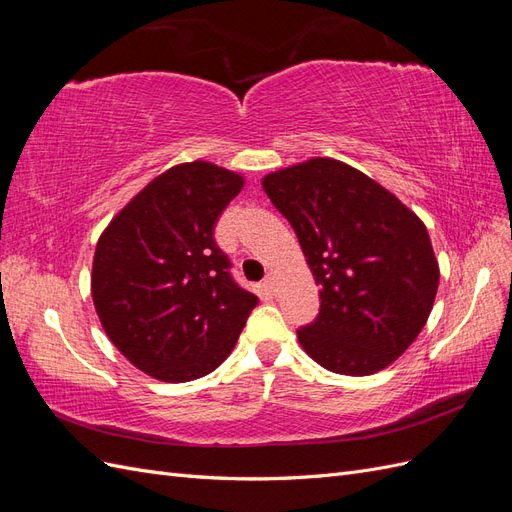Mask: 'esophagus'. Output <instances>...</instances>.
I'll return each mask as SVG.
<instances>
[{
  "mask_svg": "<svg viewBox=\"0 0 512 512\" xmlns=\"http://www.w3.org/2000/svg\"><path fill=\"white\" fill-rule=\"evenodd\" d=\"M265 286H267L271 292H275V290H277V275H275L273 271H269V273H267V277H265Z\"/></svg>",
  "mask_w": 512,
  "mask_h": 512,
  "instance_id": "34e87169",
  "label": "esophagus"
}]
</instances>
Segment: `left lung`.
Masks as SVG:
<instances>
[{"label": "left lung", "mask_w": 512, "mask_h": 512, "mask_svg": "<svg viewBox=\"0 0 512 512\" xmlns=\"http://www.w3.org/2000/svg\"><path fill=\"white\" fill-rule=\"evenodd\" d=\"M297 232L320 286V314L299 344L333 374L371 376L423 331L440 267L418 215L361 170L312 158L262 179Z\"/></svg>", "instance_id": "1"}]
</instances>
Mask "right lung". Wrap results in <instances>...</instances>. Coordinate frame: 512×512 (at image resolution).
Listing matches in <instances>:
<instances>
[{
  "label": "right lung",
  "mask_w": 512,
  "mask_h": 512,
  "mask_svg": "<svg viewBox=\"0 0 512 512\" xmlns=\"http://www.w3.org/2000/svg\"><path fill=\"white\" fill-rule=\"evenodd\" d=\"M245 179L211 162L164 170L104 228L91 269L102 329L162 382H190L235 348L258 297L230 277L215 222Z\"/></svg>",
  "instance_id": "1"
}]
</instances>
